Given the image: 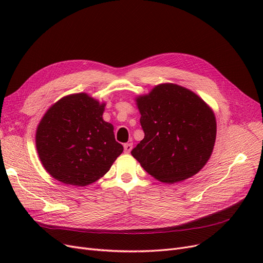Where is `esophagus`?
I'll return each mask as SVG.
<instances>
[{
	"label": "esophagus",
	"mask_w": 263,
	"mask_h": 263,
	"mask_svg": "<svg viewBox=\"0 0 263 263\" xmlns=\"http://www.w3.org/2000/svg\"><path fill=\"white\" fill-rule=\"evenodd\" d=\"M132 147H133V144H132V143H127V144H124V145H123V148H124V153L129 154L130 151L132 150Z\"/></svg>",
	"instance_id": "1"
}]
</instances>
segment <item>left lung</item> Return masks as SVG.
Masks as SVG:
<instances>
[{"label":"left lung","instance_id":"left-lung-1","mask_svg":"<svg viewBox=\"0 0 263 263\" xmlns=\"http://www.w3.org/2000/svg\"><path fill=\"white\" fill-rule=\"evenodd\" d=\"M144 139L131 155L164 183L196 175L211 157L216 137L212 109L193 91L172 83L136 98Z\"/></svg>","mask_w":263,"mask_h":263}]
</instances>
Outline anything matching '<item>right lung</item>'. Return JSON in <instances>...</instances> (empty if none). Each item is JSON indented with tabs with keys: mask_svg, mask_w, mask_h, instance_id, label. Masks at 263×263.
I'll list each match as a JSON object with an SVG mask.
<instances>
[{
	"mask_svg": "<svg viewBox=\"0 0 263 263\" xmlns=\"http://www.w3.org/2000/svg\"><path fill=\"white\" fill-rule=\"evenodd\" d=\"M105 103L85 92L64 97L40 120L36 148L45 170L57 180L85 186L104 176L123 151L114 127L103 120Z\"/></svg>",
	"mask_w": 263,
	"mask_h": 263,
	"instance_id": "right-lung-1",
	"label": "right lung"
}]
</instances>
